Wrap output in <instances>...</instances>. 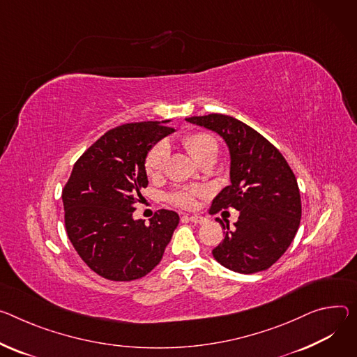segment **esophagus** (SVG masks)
<instances>
[{"label":"esophagus","mask_w":357,"mask_h":357,"mask_svg":"<svg viewBox=\"0 0 357 357\" xmlns=\"http://www.w3.org/2000/svg\"><path fill=\"white\" fill-rule=\"evenodd\" d=\"M183 218L189 219V220L193 222V223H205V222L208 220L205 216H201V215H186V216H183Z\"/></svg>","instance_id":"34e87169"}]
</instances>
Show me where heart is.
I'll return each instance as SVG.
<instances>
[{"label": "heart", "mask_w": 357, "mask_h": 357, "mask_svg": "<svg viewBox=\"0 0 357 357\" xmlns=\"http://www.w3.org/2000/svg\"><path fill=\"white\" fill-rule=\"evenodd\" d=\"M183 148L192 155L198 164L202 160L209 158H216L219 153V145L218 141L206 134V132H189L182 138ZM168 159V148L164 144L153 145L146 156H145V172L151 178H158L165 169ZM201 190L193 186H178L175 188L169 195L168 201L179 208H193L197 202V197L199 195Z\"/></svg>", "instance_id": "b5f03b06"}]
</instances>
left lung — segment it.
<instances>
[{"label":"left lung","mask_w":357,"mask_h":357,"mask_svg":"<svg viewBox=\"0 0 357 357\" xmlns=\"http://www.w3.org/2000/svg\"><path fill=\"white\" fill-rule=\"evenodd\" d=\"M219 134L231 153V185L212 201L211 213L235 208V228L223 226V241L212 250L216 261L238 273L269 269L294 241L302 218L296 176L276 146L242 121L209 114L186 118Z\"/></svg>","instance_id":"obj_1"}]
</instances>
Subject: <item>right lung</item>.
Masks as SVG:
<instances>
[{
  "mask_svg": "<svg viewBox=\"0 0 357 357\" xmlns=\"http://www.w3.org/2000/svg\"><path fill=\"white\" fill-rule=\"evenodd\" d=\"M148 121L109 129L75 162L62 189L68 238L95 273L116 282L148 275L164 256L179 223L174 211L159 209L149 225L132 212L148 186L145 156L159 139L174 132Z\"/></svg>",
  "mask_w": 357,
  "mask_h": 357,
  "instance_id": "obj_1",
  "label": "right lung"
}]
</instances>
